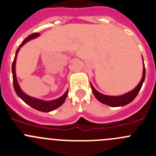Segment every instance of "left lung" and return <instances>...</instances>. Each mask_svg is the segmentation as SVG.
<instances>
[{
    "label": "left lung",
    "instance_id": "left-lung-1",
    "mask_svg": "<svg viewBox=\"0 0 156 156\" xmlns=\"http://www.w3.org/2000/svg\"><path fill=\"white\" fill-rule=\"evenodd\" d=\"M144 78H145V68H144V64L142 79H141L140 82L138 83V85L131 91L128 92V93L125 94L119 95V96H108V95L102 94L99 93L98 91L95 90L94 87L91 85V83H90V86H91V90L94 95L95 98L100 102L107 105L112 106V107H119V106H124L126 105L129 104V103L131 102L135 98L137 97V94L139 93L140 88L142 87Z\"/></svg>",
    "mask_w": 156,
    "mask_h": 156
}]
</instances>
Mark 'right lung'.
Segmentation results:
<instances>
[{"label":"right lung","instance_id":"obj_1","mask_svg":"<svg viewBox=\"0 0 156 156\" xmlns=\"http://www.w3.org/2000/svg\"><path fill=\"white\" fill-rule=\"evenodd\" d=\"M40 35V34L38 33H34V34H32L31 35L28 36V37L24 40V41L22 42V44L19 45V48H18L17 51H16V56H15V58H14L13 63H12V75H13V85H14V89L16 90V93L17 94V95L19 96L22 100L24 101L25 103H27V105H29L30 106H31L32 108H35V109L38 110V111L44 112H48L53 111L55 108H58L59 106H61L64 103L65 100H66L67 95H68V90L62 96V97L58 98L55 99V100L53 101H46L40 100V99L34 98H32L29 95L26 94L23 90H21V88L19 87V83H18L17 78H16V57H17L18 52L19 51V48L23 47V45L27 42V41H30V40L36 38L38 36Z\"/></svg>","mask_w":156,"mask_h":156}]
</instances>
